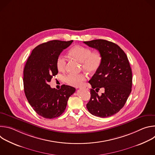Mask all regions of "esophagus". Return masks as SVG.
I'll list each match as a JSON object with an SVG mask.
<instances>
[{
    "instance_id": "esophagus-1",
    "label": "esophagus",
    "mask_w": 155,
    "mask_h": 155,
    "mask_svg": "<svg viewBox=\"0 0 155 155\" xmlns=\"http://www.w3.org/2000/svg\"><path fill=\"white\" fill-rule=\"evenodd\" d=\"M80 89H84V90H88V88L86 87V86H82V87H80Z\"/></svg>"
}]
</instances>
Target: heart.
Returning <instances> with one entry per match:
<instances>
[{
    "label": "heart",
    "instance_id": "b5f03b06",
    "mask_svg": "<svg viewBox=\"0 0 155 155\" xmlns=\"http://www.w3.org/2000/svg\"><path fill=\"white\" fill-rule=\"evenodd\" d=\"M69 54L81 62L82 69L90 74L96 72L102 64V58L99 51H92L90 48L83 46L76 45L72 47L69 51ZM56 66L60 71L65 70L66 60L63 56H59L58 58ZM64 79L66 83L71 86H79L86 80V77L83 74H69L65 77Z\"/></svg>",
    "mask_w": 155,
    "mask_h": 155
}]
</instances>
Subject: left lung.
I'll list each match as a JSON object with an SVG mask.
<instances>
[{
  "label": "left lung",
  "instance_id": "left-lung-1",
  "mask_svg": "<svg viewBox=\"0 0 155 155\" xmlns=\"http://www.w3.org/2000/svg\"><path fill=\"white\" fill-rule=\"evenodd\" d=\"M84 43L97 50L102 58L99 69L89 81L93 89L87 109L98 117L112 116L123 107L132 90V71L127 57L117 44L105 40ZM102 87L105 91L99 96L97 93Z\"/></svg>",
  "mask_w": 155,
  "mask_h": 155
}]
</instances>
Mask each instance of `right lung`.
Wrapping results in <instances>:
<instances>
[{"instance_id":"1","label":"right lung","mask_w":155,"mask_h":155,"mask_svg":"<svg viewBox=\"0 0 155 155\" xmlns=\"http://www.w3.org/2000/svg\"><path fill=\"white\" fill-rule=\"evenodd\" d=\"M73 40H51L36 47L29 56L23 71L26 97L34 111L40 116L53 119L62 115L69 97L75 88L62 84L60 90L48 84L58 73L57 59Z\"/></svg>"}]
</instances>
